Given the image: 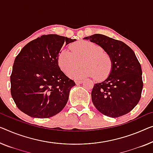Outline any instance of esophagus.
Returning <instances> with one entry per match:
<instances>
[{
  "instance_id": "1",
  "label": "esophagus",
  "mask_w": 153,
  "mask_h": 153,
  "mask_svg": "<svg viewBox=\"0 0 153 153\" xmlns=\"http://www.w3.org/2000/svg\"><path fill=\"white\" fill-rule=\"evenodd\" d=\"M82 82H83V80H76V83L77 84H82Z\"/></svg>"
}]
</instances>
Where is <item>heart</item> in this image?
Here are the masks:
<instances>
[{
    "mask_svg": "<svg viewBox=\"0 0 153 153\" xmlns=\"http://www.w3.org/2000/svg\"><path fill=\"white\" fill-rule=\"evenodd\" d=\"M70 50L62 49L58 56V65L66 74L74 79L93 77L104 79L110 74L112 68V58L99 45L89 41L82 40L72 43ZM81 62L83 66L73 71Z\"/></svg>",
    "mask_w": 153,
    "mask_h": 153,
    "instance_id": "obj_1",
    "label": "heart"
}]
</instances>
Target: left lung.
Instances as JSON below:
<instances>
[{
  "label": "left lung",
  "mask_w": 153,
  "mask_h": 153,
  "mask_svg": "<svg viewBox=\"0 0 153 153\" xmlns=\"http://www.w3.org/2000/svg\"><path fill=\"white\" fill-rule=\"evenodd\" d=\"M84 39L99 45L112 58L110 75L93 86L91 99L95 108L114 118L131 112L140 101L143 88L142 67L133 49L122 41L102 34Z\"/></svg>",
  "instance_id": "1"
}]
</instances>
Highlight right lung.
Wrapping results in <instances>:
<instances>
[{"instance_id": "1", "label": "right lung", "mask_w": 153, "mask_h": 153, "mask_svg": "<svg viewBox=\"0 0 153 153\" xmlns=\"http://www.w3.org/2000/svg\"><path fill=\"white\" fill-rule=\"evenodd\" d=\"M75 40L56 34L42 35L27 43L16 57L11 94L22 112L32 117L49 118L66 106L76 83L60 70L58 56L64 43Z\"/></svg>"}]
</instances>
